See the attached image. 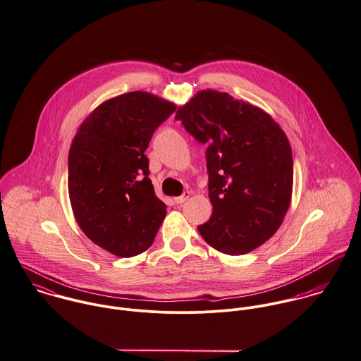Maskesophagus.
Instances as JSON below:
<instances>
[{"mask_svg": "<svg viewBox=\"0 0 361 361\" xmlns=\"http://www.w3.org/2000/svg\"><path fill=\"white\" fill-rule=\"evenodd\" d=\"M188 198H190V192L187 191V192H184L181 197L174 198V203H176V204H181V203H184Z\"/></svg>", "mask_w": 361, "mask_h": 361, "instance_id": "esophagus-1", "label": "esophagus"}]
</instances>
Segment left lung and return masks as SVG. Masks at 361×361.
Masks as SVG:
<instances>
[{
    "label": "left lung",
    "instance_id": "left-lung-1",
    "mask_svg": "<svg viewBox=\"0 0 361 361\" xmlns=\"http://www.w3.org/2000/svg\"><path fill=\"white\" fill-rule=\"evenodd\" d=\"M176 121L207 145L213 213L202 238L226 255H245L270 240L290 204L292 149L285 133L257 106L214 90L180 106Z\"/></svg>",
    "mask_w": 361,
    "mask_h": 361
}]
</instances>
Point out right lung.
Here are the masks:
<instances>
[{"label":"right lung","mask_w":361,"mask_h":361,"mask_svg":"<svg viewBox=\"0 0 361 361\" xmlns=\"http://www.w3.org/2000/svg\"><path fill=\"white\" fill-rule=\"evenodd\" d=\"M176 105L144 91L105 101L81 123L68 161V188L82 233L102 249L145 252L166 216L145 151Z\"/></svg>","instance_id":"1"}]
</instances>
